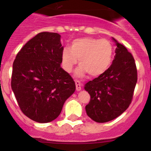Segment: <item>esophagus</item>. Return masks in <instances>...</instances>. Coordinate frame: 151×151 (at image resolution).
<instances>
[{
    "instance_id": "esophagus-1",
    "label": "esophagus",
    "mask_w": 151,
    "mask_h": 151,
    "mask_svg": "<svg viewBox=\"0 0 151 151\" xmlns=\"http://www.w3.org/2000/svg\"><path fill=\"white\" fill-rule=\"evenodd\" d=\"M75 84H76V89L77 91H80L81 89V84L79 81H75Z\"/></svg>"
}]
</instances>
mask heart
<instances>
[{
    "label": "heart",
    "instance_id": "b5f03b06",
    "mask_svg": "<svg viewBox=\"0 0 151 151\" xmlns=\"http://www.w3.org/2000/svg\"><path fill=\"white\" fill-rule=\"evenodd\" d=\"M113 58V45L106 39L82 37L74 40L70 47H65L61 55L62 68L70 73L79 59L80 65L75 74L83 77L101 75L109 69Z\"/></svg>",
    "mask_w": 151,
    "mask_h": 151
}]
</instances>
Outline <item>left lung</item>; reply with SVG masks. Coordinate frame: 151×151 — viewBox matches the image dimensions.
Listing matches in <instances>:
<instances>
[{
    "mask_svg": "<svg viewBox=\"0 0 151 151\" xmlns=\"http://www.w3.org/2000/svg\"><path fill=\"white\" fill-rule=\"evenodd\" d=\"M112 65L104 74L88 81L84 89L91 99L86 106L88 116L98 123L116 119L129 106L137 82V70L133 57L116 40Z\"/></svg>",
    "mask_w": 151,
    "mask_h": 151,
    "instance_id": "8db88e82",
    "label": "left lung"
}]
</instances>
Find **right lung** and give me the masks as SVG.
I'll return each instance as SVG.
<instances>
[{
	"mask_svg": "<svg viewBox=\"0 0 151 151\" xmlns=\"http://www.w3.org/2000/svg\"><path fill=\"white\" fill-rule=\"evenodd\" d=\"M61 36L42 32L30 40L16 55L11 88L26 116L48 123L59 116L75 83L61 67Z\"/></svg>",
	"mask_w": 151,
	"mask_h": 151,
	"instance_id": "obj_1",
	"label": "right lung"
}]
</instances>
